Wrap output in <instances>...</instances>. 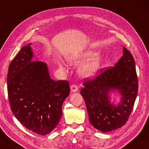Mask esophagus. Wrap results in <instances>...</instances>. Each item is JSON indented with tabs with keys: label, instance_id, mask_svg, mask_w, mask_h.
I'll list each match as a JSON object with an SVG mask.
<instances>
[{
	"label": "esophagus",
	"instance_id": "esophagus-1",
	"mask_svg": "<svg viewBox=\"0 0 149 149\" xmlns=\"http://www.w3.org/2000/svg\"><path fill=\"white\" fill-rule=\"evenodd\" d=\"M70 90H71V92H72V93H76V92L78 91L77 85H75V84H74V85H72L71 86H70Z\"/></svg>",
	"mask_w": 149,
	"mask_h": 149
}]
</instances>
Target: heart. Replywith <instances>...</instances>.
<instances>
[{
    "mask_svg": "<svg viewBox=\"0 0 149 149\" xmlns=\"http://www.w3.org/2000/svg\"><path fill=\"white\" fill-rule=\"evenodd\" d=\"M67 59L70 63H79L87 60L79 68V74L85 77L94 76L98 71L102 64V56L99 55L97 49L88 50L77 55L69 56ZM58 64L62 70H64L63 63L58 62Z\"/></svg>",
    "mask_w": 149,
    "mask_h": 149,
    "instance_id": "b5f03b06",
    "label": "heart"
}]
</instances>
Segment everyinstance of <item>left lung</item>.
Wrapping results in <instances>:
<instances>
[{"label":"left lung","instance_id":"obj_1","mask_svg":"<svg viewBox=\"0 0 149 149\" xmlns=\"http://www.w3.org/2000/svg\"><path fill=\"white\" fill-rule=\"evenodd\" d=\"M81 90L89 121L96 129L108 132L120 128L133 109L138 92V81L133 56L123 47V56L114 66L94 79H86ZM117 90L121 95L117 105L110 102L109 93Z\"/></svg>","mask_w":149,"mask_h":149}]
</instances>
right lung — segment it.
I'll list each match as a JSON object with an SVG mask.
<instances>
[{"instance_id": "right-lung-1", "label": "right lung", "mask_w": 149, "mask_h": 149, "mask_svg": "<svg viewBox=\"0 0 149 149\" xmlns=\"http://www.w3.org/2000/svg\"><path fill=\"white\" fill-rule=\"evenodd\" d=\"M31 44L23 46L11 62L8 95L16 118L29 130L46 135L58 124L70 85L67 81L51 79L47 64L32 61Z\"/></svg>"}]
</instances>
